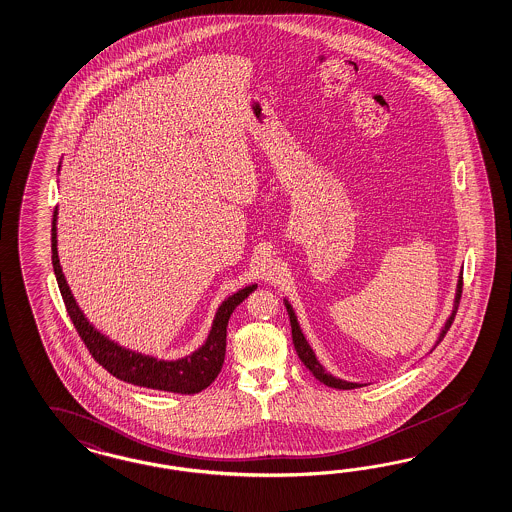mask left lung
Masks as SVG:
<instances>
[{
    "label": "left lung",
    "instance_id": "8db88e82",
    "mask_svg": "<svg viewBox=\"0 0 512 512\" xmlns=\"http://www.w3.org/2000/svg\"><path fill=\"white\" fill-rule=\"evenodd\" d=\"M462 279H464V277L460 274L458 287H456L455 309H453L451 317L447 318V322H445V326H443L442 333H440V337H438V341H436V346L442 343L445 333L449 332V328H451V324H453V320H455L456 311H458V304H460V296H462V285H464V281H462ZM285 305H287L289 318H291L292 343H294V348H296V354H298V358H300V360L304 361L305 367L313 373V376H315L317 380H320L322 384H326V386L330 387H337V389H354V387H361L360 384L345 382V380L335 378L332 374H328L324 371V367H322V365L318 363L317 358H315V354H313L311 346L307 345V341H305L304 333H302L300 326H298V320H296V315H294V311H292L291 304H289V302H285Z\"/></svg>",
    "mask_w": 512,
    "mask_h": 512
}]
</instances>
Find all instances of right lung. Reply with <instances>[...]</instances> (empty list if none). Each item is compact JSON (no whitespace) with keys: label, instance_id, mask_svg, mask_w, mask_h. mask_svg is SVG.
I'll return each mask as SVG.
<instances>
[{"label":"right lung","instance_id":"obj_1","mask_svg":"<svg viewBox=\"0 0 512 512\" xmlns=\"http://www.w3.org/2000/svg\"><path fill=\"white\" fill-rule=\"evenodd\" d=\"M56 216L57 210L54 212V221H52V264L56 272L57 285L76 332L82 337L89 354L95 358L98 365H102L108 373L123 382L134 384V386L160 389V391L192 395L210 386L214 378L220 374L221 365L225 360L227 322L233 315L236 305L242 304L249 294L257 289V285H249L246 289L236 292L220 305L212 330L208 333L207 343L192 356H186L184 360L177 361L156 360L151 356H141L110 341L106 335L95 330L87 322V318L83 317L80 307L70 294L67 279L59 266Z\"/></svg>","mask_w":512,"mask_h":512}]
</instances>
